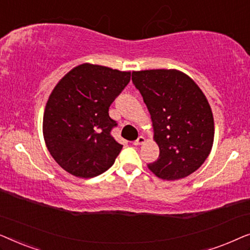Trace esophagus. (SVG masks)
<instances>
[{
  "mask_svg": "<svg viewBox=\"0 0 250 250\" xmlns=\"http://www.w3.org/2000/svg\"><path fill=\"white\" fill-rule=\"evenodd\" d=\"M145 142H146V139L143 138V136H139V138L136 139L134 142H133V145H134V146H141Z\"/></svg>",
  "mask_w": 250,
  "mask_h": 250,
  "instance_id": "obj_1",
  "label": "esophagus"
}]
</instances>
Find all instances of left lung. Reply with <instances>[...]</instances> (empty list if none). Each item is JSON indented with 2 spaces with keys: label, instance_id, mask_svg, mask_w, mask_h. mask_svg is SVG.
<instances>
[{
  "label": "left lung",
  "instance_id": "8db88e82",
  "mask_svg": "<svg viewBox=\"0 0 250 250\" xmlns=\"http://www.w3.org/2000/svg\"><path fill=\"white\" fill-rule=\"evenodd\" d=\"M132 82L151 116L159 157L148 168L159 179L187 177L203 165L214 142V118L199 86L182 71H133Z\"/></svg>",
  "mask_w": 250,
  "mask_h": 250
}]
</instances>
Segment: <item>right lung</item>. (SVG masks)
<instances>
[{
    "label": "right lung",
    "instance_id": "add662e5",
    "mask_svg": "<svg viewBox=\"0 0 250 250\" xmlns=\"http://www.w3.org/2000/svg\"><path fill=\"white\" fill-rule=\"evenodd\" d=\"M131 80V71L83 63L59 81L43 116L44 141L71 175L98 176L110 168L123 146L111 136L117 125L109 107Z\"/></svg>",
    "mask_w": 250,
    "mask_h": 250
}]
</instances>
